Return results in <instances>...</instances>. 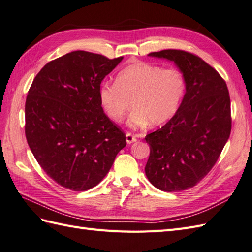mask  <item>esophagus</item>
Returning <instances> with one entry per match:
<instances>
[{
	"label": "esophagus",
	"mask_w": 252,
	"mask_h": 252,
	"mask_svg": "<svg viewBox=\"0 0 252 252\" xmlns=\"http://www.w3.org/2000/svg\"><path fill=\"white\" fill-rule=\"evenodd\" d=\"M126 143H127V145H131L132 143L136 142V137L134 136L132 133H126Z\"/></svg>",
	"instance_id": "obj_1"
}]
</instances>
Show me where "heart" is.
Returning <instances> with one entry per match:
<instances>
[{
  "mask_svg": "<svg viewBox=\"0 0 252 252\" xmlns=\"http://www.w3.org/2000/svg\"><path fill=\"white\" fill-rule=\"evenodd\" d=\"M184 75L176 68H163L150 63L128 65L116 75L115 84H104L98 90L102 109L119 124L131 102L133 110L127 125L144 128L149 124L160 126L177 113L185 94Z\"/></svg>",
  "mask_w": 252,
  "mask_h": 252,
  "instance_id": "obj_1",
  "label": "heart"
}]
</instances>
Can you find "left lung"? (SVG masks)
Returning <instances> with one entry per match:
<instances>
[{"instance_id": "1", "label": "left lung", "mask_w": 252, "mask_h": 252, "mask_svg": "<svg viewBox=\"0 0 252 252\" xmlns=\"http://www.w3.org/2000/svg\"><path fill=\"white\" fill-rule=\"evenodd\" d=\"M148 56L174 62L186 93L173 118L145 137L150 147L145 173L159 190L183 191L206 176L230 137L229 90L215 68L190 52L166 49Z\"/></svg>"}]
</instances>
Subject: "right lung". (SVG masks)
Listing matches in <instances>:
<instances>
[{"label": "right lung", "mask_w": 252, "mask_h": 252, "mask_svg": "<svg viewBox=\"0 0 252 252\" xmlns=\"http://www.w3.org/2000/svg\"><path fill=\"white\" fill-rule=\"evenodd\" d=\"M124 57L76 50L48 62L26 101V137L48 176L64 188L87 191L106 176L126 146V134L104 114L102 80Z\"/></svg>", "instance_id": "1"}]
</instances>
